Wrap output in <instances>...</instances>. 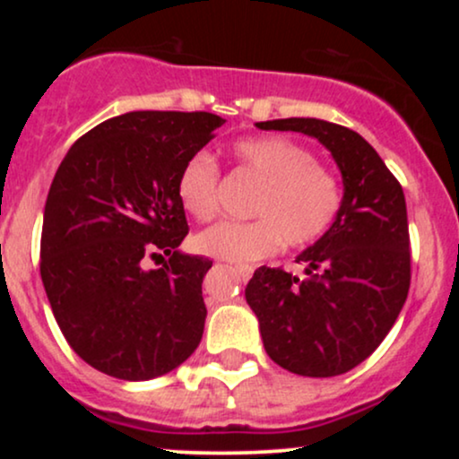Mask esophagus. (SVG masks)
<instances>
[{"mask_svg":"<svg viewBox=\"0 0 459 459\" xmlns=\"http://www.w3.org/2000/svg\"><path fill=\"white\" fill-rule=\"evenodd\" d=\"M252 267L250 265H237V273H239L241 278H244V281H250V276H252Z\"/></svg>","mask_w":459,"mask_h":459,"instance_id":"1","label":"esophagus"}]
</instances>
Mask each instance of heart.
I'll return each mask as SVG.
<instances>
[{
  "label": "heart",
  "instance_id": "b5f03b06",
  "mask_svg": "<svg viewBox=\"0 0 459 459\" xmlns=\"http://www.w3.org/2000/svg\"><path fill=\"white\" fill-rule=\"evenodd\" d=\"M241 175L259 183L250 200V222H222L200 233L194 246L200 255L229 263H255L287 247L317 244L343 212L341 178L315 161L298 142L267 135L233 144ZM177 196L198 222L220 213V168L209 152H196L183 163Z\"/></svg>",
  "mask_w": 459,
  "mask_h": 459
}]
</instances>
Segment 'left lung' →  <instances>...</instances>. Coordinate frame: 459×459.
<instances>
[{
	"mask_svg": "<svg viewBox=\"0 0 459 459\" xmlns=\"http://www.w3.org/2000/svg\"><path fill=\"white\" fill-rule=\"evenodd\" d=\"M256 127L313 135L343 175L339 220L296 259L307 263V276L263 265L246 287L276 365L298 376H341L377 350L408 298L412 273L403 189L356 131L319 118L267 120Z\"/></svg>",
	"mask_w": 459,
	"mask_h": 459,
	"instance_id": "1",
	"label": "left lung"
}]
</instances>
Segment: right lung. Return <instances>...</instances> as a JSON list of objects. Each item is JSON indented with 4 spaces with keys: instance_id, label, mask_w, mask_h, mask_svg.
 <instances>
[{
    "instance_id": "add662e5",
    "label": "right lung",
    "mask_w": 459,
    "mask_h": 459,
    "mask_svg": "<svg viewBox=\"0 0 459 459\" xmlns=\"http://www.w3.org/2000/svg\"><path fill=\"white\" fill-rule=\"evenodd\" d=\"M222 125L209 112L114 116L83 134L57 168L40 278L68 345L97 371L151 380L196 351L212 261L177 250L189 230L177 178ZM149 258L164 265L146 271Z\"/></svg>"
}]
</instances>
